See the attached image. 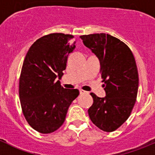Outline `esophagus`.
I'll return each instance as SVG.
<instances>
[{"instance_id":"obj_1","label":"esophagus","mask_w":155,"mask_h":155,"mask_svg":"<svg viewBox=\"0 0 155 155\" xmlns=\"http://www.w3.org/2000/svg\"><path fill=\"white\" fill-rule=\"evenodd\" d=\"M86 91H83V90H80V94H86Z\"/></svg>"}]
</instances>
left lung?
<instances>
[{"label": "left lung", "instance_id": "1", "mask_svg": "<svg viewBox=\"0 0 155 155\" xmlns=\"http://www.w3.org/2000/svg\"><path fill=\"white\" fill-rule=\"evenodd\" d=\"M101 63V74L106 97L91 93L93 105L90 119L104 132H113L130 116L136 101L138 74L130 48L117 38L106 33L80 36Z\"/></svg>", "mask_w": 155, "mask_h": 155}]
</instances>
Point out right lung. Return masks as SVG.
<instances>
[{
	"label": "right lung",
	"mask_w": 155,
	"mask_h": 155,
	"mask_svg": "<svg viewBox=\"0 0 155 155\" xmlns=\"http://www.w3.org/2000/svg\"><path fill=\"white\" fill-rule=\"evenodd\" d=\"M72 35L51 33L37 39L26 53L19 82L23 113L29 126L48 134L64 123L78 89H64L59 81L68 56L75 48Z\"/></svg>",
	"instance_id": "right-lung-1"
}]
</instances>
